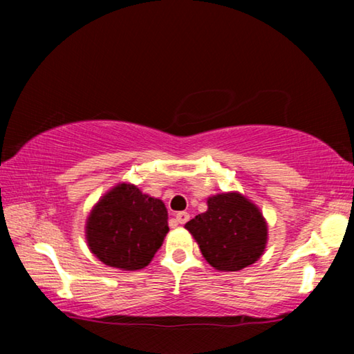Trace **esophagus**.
I'll list each match as a JSON object with an SVG mask.
<instances>
[{"mask_svg":"<svg viewBox=\"0 0 354 354\" xmlns=\"http://www.w3.org/2000/svg\"><path fill=\"white\" fill-rule=\"evenodd\" d=\"M189 218H190V215L187 212H178L176 214V221H178V223H181V225H184L185 221H189Z\"/></svg>","mask_w":354,"mask_h":354,"instance_id":"obj_1","label":"esophagus"}]
</instances>
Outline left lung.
Segmentation results:
<instances>
[{"mask_svg":"<svg viewBox=\"0 0 354 354\" xmlns=\"http://www.w3.org/2000/svg\"><path fill=\"white\" fill-rule=\"evenodd\" d=\"M207 211L185 223L201 254L218 272H239L263 254L268 225L261 209L241 192L209 196Z\"/></svg>","mask_w":354,"mask_h":354,"instance_id":"left-lung-1","label":"left lung"}]
</instances>
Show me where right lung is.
Segmentation results:
<instances>
[{"instance_id":"right-lung-1","label":"right lung","mask_w":354,"mask_h":354,"mask_svg":"<svg viewBox=\"0 0 354 354\" xmlns=\"http://www.w3.org/2000/svg\"><path fill=\"white\" fill-rule=\"evenodd\" d=\"M169 232L162 200L131 183H118L95 203L86 220V241L93 256L124 272L145 268Z\"/></svg>"}]
</instances>
